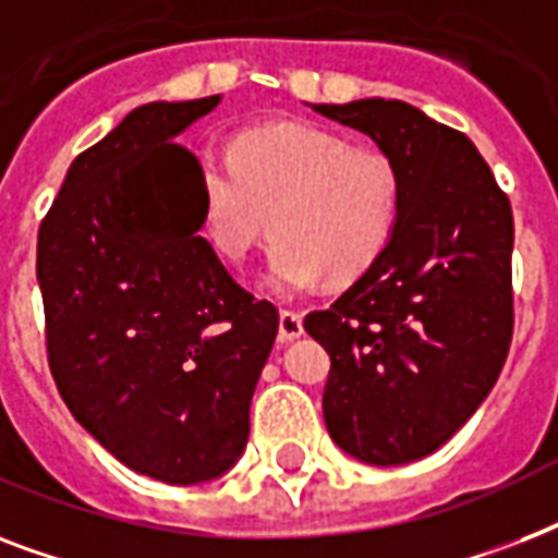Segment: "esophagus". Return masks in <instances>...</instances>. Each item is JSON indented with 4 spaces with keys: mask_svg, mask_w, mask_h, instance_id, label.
I'll use <instances>...</instances> for the list:
<instances>
[{
    "mask_svg": "<svg viewBox=\"0 0 558 558\" xmlns=\"http://www.w3.org/2000/svg\"><path fill=\"white\" fill-rule=\"evenodd\" d=\"M301 336H304V315L298 313V310H280V344H287V341L292 339H301Z\"/></svg>",
    "mask_w": 558,
    "mask_h": 558,
    "instance_id": "esophagus-1",
    "label": "esophagus"
}]
</instances>
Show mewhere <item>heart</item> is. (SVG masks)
I'll use <instances>...</instances> for the list:
<instances>
[{"mask_svg": "<svg viewBox=\"0 0 558 558\" xmlns=\"http://www.w3.org/2000/svg\"><path fill=\"white\" fill-rule=\"evenodd\" d=\"M399 173L388 153L310 124H266L234 135L228 165H199V236L243 266L275 228L269 283L283 295L353 280L376 263L399 217Z\"/></svg>", "mask_w": 558, "mask_h": 558, "instance_id": "obj_1", "label": "heart"}]
</instances>
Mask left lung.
Masks as SVG:
<instances>
[{
    "label": "left lung",
    "mask_w": 558,
    "mask_h": 558,
    "mask_svg": "<svg viewBox=\"0 0 558 558\" xmlns=\"http://www.w3.org/2000/svg\"><path fill=\"white\" fill-rule=\"evenodd\" d=\"M371 135L399 173L385 252L304 318L330 353L324 423L373 466L432 454L475 414L512 341V208L466 135L411 104L313 107Z\"/></svg>",
    "instance_id": "left-lung-1"
}]
</instances>
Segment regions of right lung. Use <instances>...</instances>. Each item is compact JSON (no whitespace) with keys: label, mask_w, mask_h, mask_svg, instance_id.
Listing matches in <instances>:
<instances>
[{"label":"right lung","mask_w":558,"mask_h":558,"mask_svg":"<svg viewBox=\"0 0 558 558\" xmlns=\"http://www.w3.org/2000/svg\"><path fill=\"white\" fill-rule=\"evenodd\" d=\"M219 95L144 104L72 161L37 234L48 367L124 466L191 486L234 466L278 310L199 236V159L177 144Z\"/></svg>","instance_id":"right-lung-1"}]
</instances>
